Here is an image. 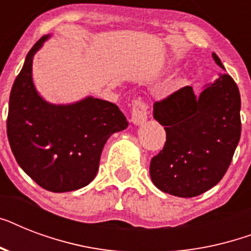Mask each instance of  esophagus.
I'll return each mask as SVG.
<instances>
[{"instance_id": "1", "label": "esophagus", "mask_w": 251, "mask_h": 251, "mask_svg": "<svg viewBox=\"0 0 251 251\" xmlns=\"http://www.w3.org/2000/svg\"><path fill=\"white\" fill-rule=\"evenodd\" d=\"M149 117V105L143 100H137L133 104V110H131V122L134 125H142L146 122Z\"/></svg>"}]
</instances>
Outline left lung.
Instances as JSON below:
<instances>
[{
  "mask_svg": "<svg viewBox=\"0 0 251 251\" xmlns=\"http://www.w3.org/2000/svg\"><path fill=\"white\" fill-rule=\"evenodd\" d=\"M215 62L224 69L212 53ZM241 96L232 76L219 74L199 95L186 86L153 104L164 126V149L152 157L150 176L161 191L191 198L210 190L226 175L241 137Z\"/></svg>",
  "mask_w": 251,
  "mask_h": 251,
  "instance_id": "obj_1",
  "label": "left lung"
}]
</instances>
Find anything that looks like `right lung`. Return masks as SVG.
<instances>
[{
  "mask_svg": "<svg viewBox=\"0 0 251 251\" xmlns=\"http://www.w3.org/2000/svg\"><path fill=\"white\" fill-rule=\"evenodd\" d=\"M49 39L43 36L25 57L9 100L7 138L19 167L45 190H78L98 173L104 145L129 125L116 104L87 96L73 104H50L32 80L35 53Z\"/></svg>",
  "mask_w": 251,
  "mask_h": 251,
  "instance_id": "obj_1",
  "label": "right lung"
}]
</instances>
